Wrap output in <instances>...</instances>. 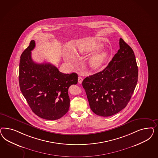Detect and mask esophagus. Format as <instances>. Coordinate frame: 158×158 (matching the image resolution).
I'll return each instance as SVG.
<instances>
[{
	"mask_svg": "<svg viewBox=\"0 0 158 158\" xmlns=\"http://www.w3.org/2000/svg\"><path fill=\"white\" fill-rule=\"evenodd\" d=\"M82 81H83V78L81 77H78V83L81 84V83H82Z\"/></svg>",
	"mask_w": 158,
	"mask_h": 158,
	"instance_id": "1",
	"label": "esophagus"
}]
</instances>
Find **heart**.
Masks as SVG:
<instances>
[{
  "label": "heart",
  "instance_id": "1",
  "mask_svg": "<svg viewBox=\"0 0 158 158\" xmlns=\"http://www.w3.org/2000/svg\"><path fill=\"white\" fill-rule=\"evenodd\" d=\"M101 47V44L96 42L85 41L78 44L77 52L81 56L90 55L98 50ZM109 56L108 52L102 50L93 54L89 60V65L91 69L98 70L104 65ZM64 60L66 62L72 64L76 62L77 57L71 51H67L64 54Z\"/></svg>",
  "mask_w": 158,
  "mask_h": 158
}]
</instances>
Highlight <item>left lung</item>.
Segmentation results:
<instances>
[{
    "mask_svg": "<svg viewBox=\"0 0 158 158\" xmlns=\"http://www.w3.org/2000/svg\"><path fill=\"white\" fill-rule=\"evenodd\" d=\"M119 46L103 71L82 81L91 110L101 116L115 115L124 108L138 81V67L133 50L122 38Z\"/></svg>",
    "mask_w": 158,
    "mask_h": 158,
    "instance_id": "1",
    "label": "left lung"
}]
</instances>
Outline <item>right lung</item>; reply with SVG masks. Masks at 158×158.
Masks as SVG:
<instances>
[{"mask_svg":"<svg viewBox=\"0 0 158 158\" xmlns=\"http://www.w3.org/2000/svg\"><path fill=\"white\" fill-rule=\"evenodd\" d=\"M35 47L32 40L22 53L19 65L20 90L29 106L39 117L57 120L69 110L68 89L77 83L76 73L65 74L50 63L38 64L31 57Z\"/></svg>","mask_w":158,"mask_h":158,"instance_id":"add662e5","label":"right lung"}]
</instances>
